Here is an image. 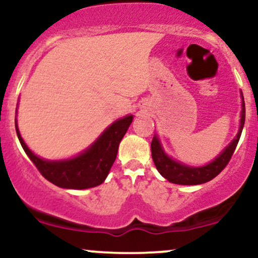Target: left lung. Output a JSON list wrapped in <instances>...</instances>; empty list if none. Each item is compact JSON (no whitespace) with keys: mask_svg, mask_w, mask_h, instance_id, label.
Returning a JSON list of instances; mask_svg holds the SVG:
<instances>
[{"mask_svg":"<svg viewBox=\"0 0 258 258\" xmlns=\"http://www.w3.org/2000/svg\"><path fill=\"white\" fill-rule=\"evenodd\" d=\"M241 119H240V127L236 137L233 139L232 143L228 146L226 149L222 152L220 155L216 158L214 161L201 167H190L180 164L178 161H174L165 154L162 150L161 144L156 136H154L152 141V158L154 164L161 176H164L168 182L174 183V184H183V185H195L203 184V183L209 182L214 179L217 174L222 172L224 167L227 166L228 162L230 161L234 150H235L238 142L240 139L242 127L245 123V102L244 97L241 93Z\"/></svg>","mask_w":258,"mask_h":258,"instance_id":"1","label":"left lung"}]
</instances>
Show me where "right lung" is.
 Returning a JSON list of instances; mask_svg holds the SVG:
<instances>
[{
  "instance_id": "add662e5",
  "label": "right lung",
  "mask_w": 258,
  "mask_h": 258,
  "mask_svg": "<svg viewBox=\"0 0 258 258\" xmlns=\"http://www.w3.org/2000/svg\"><path fill=\"white\" fill-rule=\"evenodd\" d=\"M132 115H128L115 121L86 152L76 158L61 161H48L38 158L24 143L17 123L16 131L26 155L44 178L60 188L87 189L104 182L116 159L121 139L132 123Z\"/></svg>"
}]
</instances>
